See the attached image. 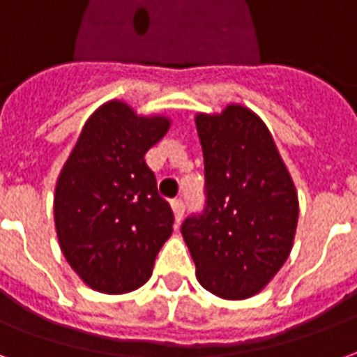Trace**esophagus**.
<instances>
[{
	"mask_svg": "<svg viewBox=\"0 0 357 357\" xmlns=\"http://www.w3.org/2000/svg\"><path fill=\"white\" fill-rule=\"evenodd\" d=\"M171 207H173V213H175L176 222H181L182 215H184V202H182L181 197H176L171 202Z\"/></svg>",
	"mask_w": 357,
	"mask_h": 357,
	"instance_id": "1",
	"label": "esophagus"
}]
</instances>
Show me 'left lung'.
Here are the masks:
<instances>
[{"label":"left lung","instance_id":"obj_1","mask_svg":"<svg viewBox=\"0 0 357 357\" xmlns=\"http://www.w3.org/2000/svg\"><path fill=\"white\" fill-rule=\"evenodd\" d=\"M205 207L182 222L197 282L241 301L261 293L285 264L298 220L295 184L272 135L255 112L228 104L197 114Z\"/></svg>","mask_w":357,"mask_h":357}]
</instances>
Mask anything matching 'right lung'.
I'll return each mask as SVG.
<instances>
[{
  "mask_svg": "<svg viewBox=\"0 0 357 357\" xmlns=\"http://www.w3.org/2000/svg\"><path fill=\"white\" fill-rule=\"evenodd\" d=\"M169 127L165 116H139L110 100L85 121L59 175L53 209L62 255L95 291L121 295L144 285L173 232V211L144 161Z\"/></svg>",
  "mask_w": 357,
  "mask_h": 357,
  "instance_id": "add662e5",
  "label": "right lung"
}]
</instances>
